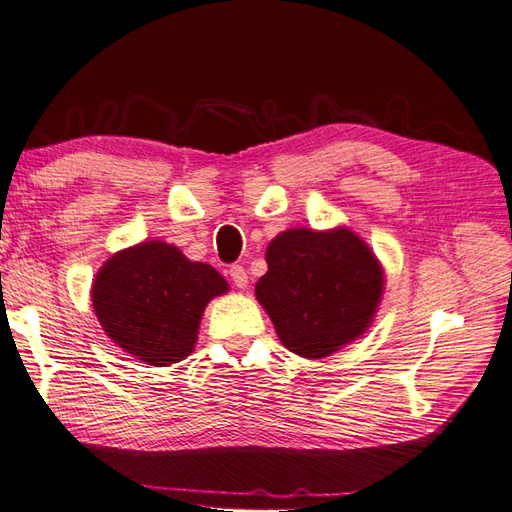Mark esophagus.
<instances>
[{
    "label": "esophagus",
    "instance_id": "1",
    "mask_svg": "<svg viewBox=\"0 0 512 512\" xmlns=\"http://www.w3.org/2000/svg\"><path fill=\"white\" fill-rule=\"evenodd\" d=\"M229 277H231L233 285H235V287H240V290H242V287H246V283H248V274H246V270H244L242 266H238V264L229 268Z\"/></svg>",
    "mask_w": 512,
    "mask_h": 512
}]
</instances>
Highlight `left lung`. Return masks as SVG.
<instances>
[{
    "label": "left lung",
    "mask_w": 512,
    "mask_h": 512,
    "mask_svg": "<svg viewBox=\"0 0 512 512\" xmlns=\"http://www.w3.org/2000/svg\"><path fill=\"white\" fill-rule=\"evenodd\" d=\"M266 261L255 294L285 348L320 359L368 329L383 270L355 233L290 229L270 242Z\"/></svg>",
    "instance_id": "8db88e82"
}]
</instances>
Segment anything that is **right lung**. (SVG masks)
I'll return each mask as SVG.
<instances>
[{"label": "right lung", "instance_id": "right-lung-1", "mask_svg": "<svg viewBox=\"0 0 512 512\" xmlns=\"http://www.w3.org/2000/svg\"><path fill=\"white\" fill-rule=\"evenodd\" d=\"M222 292L227 281L212 266L170 244L142 242L99 270L93 307L116 344L164 368L190 355L205 305Z\"/></svg>", "mask_w": 512, "mask_h": 512}]
</instances>
